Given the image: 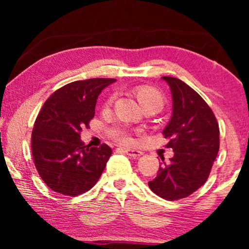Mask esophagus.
Masks as SVG:
<instances>
[{
  "mask_svg": "<svg viewBox=\"0 0 249 249\" xmlns=\"http://www.w3.org/2000/svg\"><path fill=\"white\" fill-rule=\"evenodd\" d=\"M124 152L125 154L131 156V158H139V156L142 155V153L138 149H132V148H124Z\"/></svg>",
  "mask_w": 249,
  "mask_h": 249,
  "instance_id": "1",
  "label": "esophagus"
}]
</instances>
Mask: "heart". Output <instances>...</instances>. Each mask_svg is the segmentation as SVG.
<instances>
[{
  "mask_svg": "<svg viewBox=\"0 0 249 249\" xmlns=\"http://www.w3.org/2000/svg\"><path fill=\"white\" fill-rule=\"evenodd\" d=\"M135 94L142 107H146V105H154V107L161 108L163 107V103H164L163 95L160 93L158 89H155V88L153 87H148V86L139 87L135 90ZM110 134L112 137L121 142H130V137H129V134L127 132V130L121 127L112 128L110 130Z\"/></svg>",
  "mask_w": 249,
  "mask_h": 249,
  "instance_id": "b5f03b06",
  "label": "heart"
}]
</instances>
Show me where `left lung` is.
<instances>
[{"mask_svg": "<svg viewBox=\"0 0 249 249\" xmlns=\"http://www.w3.org/2000/svg\"><path fill=\"white\" fill-rule=\"evenodd\" d=\"M162 79L172 95V115L163 135L175 155L169 162L162 158L148 186L161 198L177 200L192 195L209 178L219 152L220 130L211 107L192 87L178 78Z\"/></svg>", "mask_w": 249, "mask_h": 249, "instance_id": "obj_1", "label": "left lung"}]
</instances>
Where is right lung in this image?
<instances>
[{
  "mask_svg": "<svg viewBox=\"0 0 249 249\" xmlns=\"http://www.w3.org/2000/svg\"><path fill=\"white\" fill-rule=\"evenodd\" d=\"M111 78L73 81L44 103L34 124V163L47 187L66 196L89 190L103 172L112 149L107 144L89 147L80 131L95 115L101 91L115 83Z\"/></svg>",
  "mask_w": 249,
  "mask_h": 249,
  "instance_id": "obj_1",
  "label": "right lung"
}]
</instances>
